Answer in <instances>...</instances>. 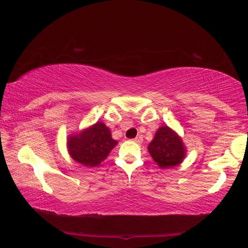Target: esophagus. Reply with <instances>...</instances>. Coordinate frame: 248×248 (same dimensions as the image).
<instances>
[{
  "label": "esophagus",
  "instance_id": "34e87169",
  "mask_svg": "<svg viewBox=\"0 0 248 248\" xmlns=\"http://www.w3.org/2000/svg\"><path fill=\"white\" fill-rule=\"evenodd\" d=\"M133 141H135V142H137V144H140V142L142 141V136H137L136 138H134L133 140Z\"/></svg>",
  "mask_w": 248,
  "mask_h": 248
}]
</instances>
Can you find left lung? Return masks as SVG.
Instances as JSON below:
<instances>
[{
    "instance_id": "obj_1",
    "label": "left lung",
    "mask_w": 248,
    "mask_h": 248,
    "mask_svg": "<svg viewBox=\"0 0 248 248\" xmlns=\"http://www.w3.org/2000/svg\"><path fill=\"white\" fill-rule=\"evenodd\" d=\"M151 158L160 169H170L183 162L186 148L182 137L171 127L163 125L148 145Z\"/></svg>"
}]
</instances>
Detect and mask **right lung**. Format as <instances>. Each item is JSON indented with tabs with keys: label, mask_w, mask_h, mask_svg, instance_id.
I'll list each match as a JSON object with an SVG mask.
<instances>
[{
	"label": "right lung",
	"mask_w": 248,
	"mask_h": 248,
	"mask_svg": "<svg viewBox=\"0 0 248 248\" xmlns=\"http://www.w3.org/2000/svg\"><path fill=\"white\" fill-rule=\"evenodd\" d=\"M116 145L117 141L112 138L110 128L100 121L68 135L66 142L71 158L87 168L98 167Z\"/></svg>",
	"instance_id": "add662e5"
}]
</instances>
